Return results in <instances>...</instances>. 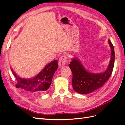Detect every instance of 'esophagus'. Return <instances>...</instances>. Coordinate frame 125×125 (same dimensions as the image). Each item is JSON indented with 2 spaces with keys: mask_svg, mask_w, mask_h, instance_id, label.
<instances>
[{
  "mask_svg": "<svg viewBox=\"0 0 125 125\" xmlns=\"http://www.w3.org/2000/svg\"><path fill=\"white\" fill-rule=\"evenodd\" d=\"M67 60V57L66 55H63L59 58L58 61V65L59 67H62L65 65Z\"/></svg>",
  "mask_w": 125,
  "mask_h": 125,
  "instance_id": "esophagus-1",
  "label": "esophagus"
}]
</instances>
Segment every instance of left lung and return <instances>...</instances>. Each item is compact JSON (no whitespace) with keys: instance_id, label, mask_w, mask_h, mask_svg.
Masks as SVG:
<instances>
[{"instance_id":"left-lung-1","label":"left lung","mask_w":125,"mask_h":125,"mask_svg":"<svg viewBox=\"0 0 125 125\" xmlns=\"http://www.w3.org/2000/svg\"><path fill=\"white\" fill-rule=\"evenodd\" d=\"M108 41L111 48V57L107 68L103 73H89L78 58L72 59L69 67L73 73L72 84L74 91L82 94L91 93L101 88L110 78L114 66L115 52L111 42L109 39Z\"/></svg>"}]
</instances>
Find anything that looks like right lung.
<instances>
[{
  "instance_id": "1",
  "label": "right lung",
  "mask_w": 125,
  "mask_h": 125,
  "mask_svg": "<svg viewBox=\"0 0 125 125\" xmlns=\"http://www.w3.org/2000/svg\"><path fill=\"white\" fill-rule=\"evenodd\" d=\"M57 68V60H55L47 64L35 77L31 79L20 78L13 69H11L17 79L16 88L31 93H40L46 91L50 88L52 77Z\"/></svg>"
}]
</instances>
